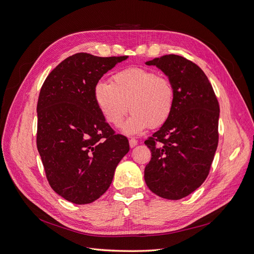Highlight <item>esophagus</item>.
I'll return each instance as SVG.
<instances>
[{"mask_svg": "<svg viewBox=\"0 0 254 254\" xmlns=\"http://www.w3.org/2000/svg\"><path fill=\"white\" fill-rule=\"evenodd\" d=\"M137 144V140L135 138H130L129 139V146L130 148H134Z\"/></svg>", "mask_w": 254, "mask_h": 254, "instance_id": "34e87169", "label": "esophagus"}]
</instances>
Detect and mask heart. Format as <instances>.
<instances>
[{"mask_svg":"<svg viewBox=\"0 0 254 254\" xmlns=\"http://www.w3.org/2000/svg\"><path fill=\"white\" fill-rule=\"evenodd\" d=\"M94 99L108 123L122 127L127 135L141 133L150 125H162L170 118L175 102V89L167 77L146 68H127L111 78L100 80L94 88Z\"/></svg>","mask_w":254,"mask_h":254,"instance_id":"obj_1","label":"heart"}]
</instances>
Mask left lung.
<instances>
[{"instance_id":"1","label":"left lung","mask_w":254,"mask_h":254,"mask_svg":"<svg viewBox=\"0 0 254 254\" xmlns=\"http://www.w3.org/2000/svg\"><path fill=\"white\" fill-rule=\"evenodd\" d=\"M156 66L175 89L173 112L144 143L152 158L144 168L149 189L162 198L181 199L207 179L218 146L219 104L204 72L189 60L165 55Z\"/></svg>"}]
</instances>
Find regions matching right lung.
I'll list each match as a JSON object with an SVG mask.
<instances>
[{"mask_svg":"<svg viewBox=\"0 0 254 254\" xmlns=\"http://www.w3.org/2000/svg\"><path fill=\"white\" fill-rule=\"evenodd\" d=\"M128 57L78 53L48 75L37 104V149L53 190L68 201L86 204L111 186L116 167L129 152L94 99L96 83Z\"/></svg>","mask_w":254,"mask_h":254,"instance_id":"1","label":"right lung"}]
</instances>
